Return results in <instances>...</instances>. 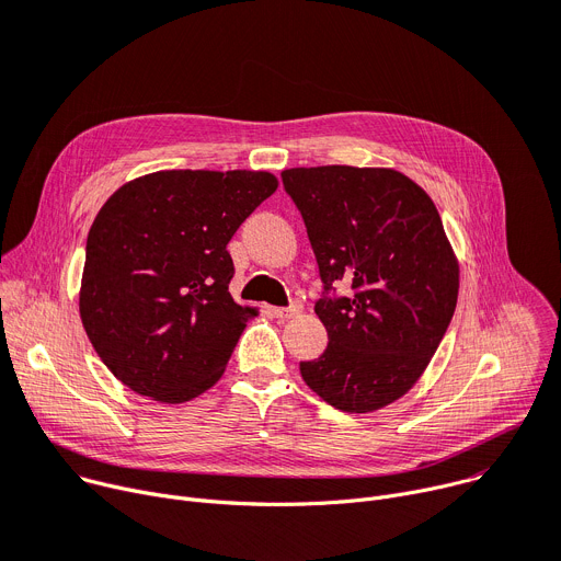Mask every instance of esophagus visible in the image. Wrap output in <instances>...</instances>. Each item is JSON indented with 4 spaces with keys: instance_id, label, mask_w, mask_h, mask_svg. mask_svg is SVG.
Here are the masks:
<instances>
[{
    "instance_id": "esophagus-1",
    "label": "esophagus",
    "mask_w": 561,
    "mask_h": 561,
    "mask_svg": "<svg viewBox=\"0 0 561 561\" xmlns=\"http://www.w3.org/2000/svg\"><path fill=\"white\" fill-rule=\"evenodd\" d=\"M271 313L275 318H282V320H288V318H295L297 313H300V305H293L288 309H282V307H271Z\"/></svg>"
}]
</instances>
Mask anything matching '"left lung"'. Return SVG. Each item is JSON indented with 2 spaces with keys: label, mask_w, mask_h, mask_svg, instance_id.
<instances>
[{
  "label": "left lung",
  "mask_w": 561,
  "mask_h": 561,
  "mask_svg": "<svg viewBox=\"0 0 561 561\" xmlns=\"http://www.w3.org/2000/svg\"><path fill=\"white\" fill-rule=\"evenodd\" d=\"M300 209L324 290L316 313L329 345L300 363L305 383L343 413H375L413 388L449 327L460 288L456 252L431 196L381 167L282 171Z\"/></svg>",
  "instance_id": "obj_1"
}]
</instances>
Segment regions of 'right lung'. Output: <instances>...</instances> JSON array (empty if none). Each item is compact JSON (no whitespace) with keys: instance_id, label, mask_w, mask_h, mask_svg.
<instances>
[{"instance_id":"1","label":"right lung","mask_w":561,"mask_h":561,"mask_svg":"<svg viewBox=\"0 0 561 561\" xmlns=\"http://www.w3.org/2000/svg\"><path fill=\"white\" fill-rule=\"evenodd\" d=\"M277 184L268 171H156L99 209L79 311L99 358L133 392L184 403L222 377L259 313L232 300L228 243Z\"/></svg>"}]
</instances>
